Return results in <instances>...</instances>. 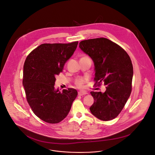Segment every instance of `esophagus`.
<instances>
[{
  "mask_svg": "<svg viewBox=\"0 0 155 155\" xmlns=\"http://www.w3.org/2000/svg\"><path fill=\"white\" fill-rule=\"evenodd\" d=\"M87 94L86 92L85 91H80L78 92V95H80V96H82V95H86Z\"/></svg>",
  "mask_w": 155,
  "mask_h": 155,
  "instance_id": "obj_1",
  "label": "esophagus"
}]
</instances>
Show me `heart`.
Listing matches in <instances>:
<instances>
[{"label":"heart","mask_w":155,"mask_h":155,"mask_svg":"<svg viewBox=\"0 0 155 155\" xmlns=\"http://www.w3.org/2000/svg\"><path fill=\"white\" fill-rule=\"evenodd\" d=\"M87 80L86 78H80L78 80H77L76 81V84L78 86H81L82 84Z\"/></svg>","instance_id":"heart-1"}]
</instances>
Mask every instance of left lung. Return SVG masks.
<instances>
[{
    "label": "left lung",
    "mask_w": 155,
    "mask_h": 155,
    "mask_svg": "<svg viewBox=\"0 0 155 155\" xmlns=\"http://www.w3.org/2000/svg\"><path fill=\"white\" fill-rule=\"evenodd\" d=\"M79 48L92 60L96 84L103 83L106 91L91 92L94 103L90 110L102 121L116 118L121 112L132 91L134 69L127 53L106 38L81 41Z\"/></svg>",
    "instance_id": "8db88e82"
}]
</instances>
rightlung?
Segmentation results:
<instances>
[{"label":"right lung","mask_w":155,"mask_h":155,"mask_svg":"<svg viewBox=\"0 0 155 155\" xmlns=\"http://www.w3.org/2000/svg\"><path fill=\"white\" fill-rule=\"evenodd\" d=\"M78 43L41 44L25 61L23 86L26 100L34 114L46 123L55 124L64 120L77 96L75 89L60 92L54 85L56 75L63 71Z\"/></svg>","instance_id":"add662e5"}]
</instances>
